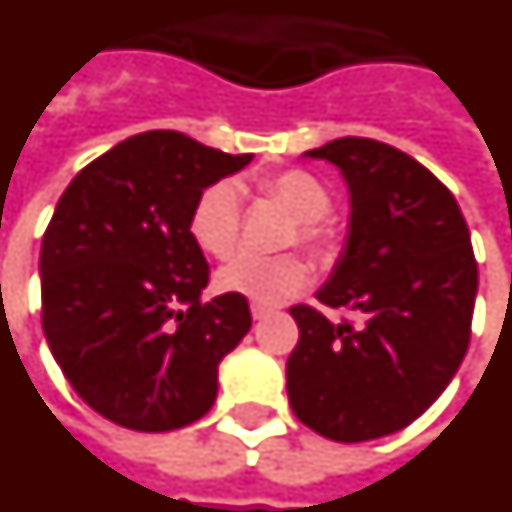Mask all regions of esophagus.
<instances>
[{"label": "esophagus", "instance_id": "obj_1", "mask_svg": "<svg viewBox=\"0 0 512 512\" xmlns=\"http://www.w3.org/2000/svg\"><path fill=\"white\" fill-rule=\"evenodd\" d=\"M268 314H271V309H268V306L252 304V320H263V317H268Z\"/></svg>", "mask_w": 512, "mask_h": 512}]
</instances>
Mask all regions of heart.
Masks as SVG:
<instances>
[{
    "label": "heart",
    "mask_w": 512,
    "mask_h": 512,
    "mask_svg": "<svg viewBox=\"0 0 512 512\" xmlns=\"http://www.w3.org/2000/svg\"><path fill=\"white\" fill-rule=\"evenodd\" d=\"M263 192L298 219V241L323 255L331 249V227L325 214L331 211V192L323 181L304 170H285L263 181ZM192 241L211 257H227L241 236V192L230 181L208 187L189 217ZM309 285V266L301 257H260L241 252L219 268L217 287L222 293L244 295L246 301L274 306Z\"/></svg>",
    "instance_id": "b5f03b06"
}]
</instances>
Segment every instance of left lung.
I'll return each mask as SVG.
<instances>
[{
  "label": "left lung",
  "instance_id": "8db88e82",
  "mask_svg": "<svg viewBox=\"0 0 512 512\" xmlns=\"http://www.w3.org/2000/svg\"><path fill=\"white\" fill-rule=\"evenodd\" d=\"M339 168L350 189L347 238L317 301L358 323L293 306L298 344L287 358L295 418L336 442L410 426L469 347L478 263L448 187L410 154L372 138L306 151Z\"/></svg>",
  "mask_w": 512,
  "mask_h": 512
}]
</instances>
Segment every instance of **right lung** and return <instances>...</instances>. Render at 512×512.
Wrapping results in <instances>:
<instances>
[{
  "label": "right lung",
  "mask_w": 512,
  "mask_h": 512,
  "mask_svg": "<svg viewBox=\"0 0 512 512\" xmlns=\"http://www.w3.org/2000/svg\"><path fill=\"white\" fill-rule=\"evenodd\" d=\"M249 162L151 130L116 143L64 189L40 249L43 333L102 418L157 434L211 410L219 363L252 314L244 295L200 298L208 263L189 217L203 189Z\"/></svg>",
  "instance_id": "add662e5"
}]
</instances>
